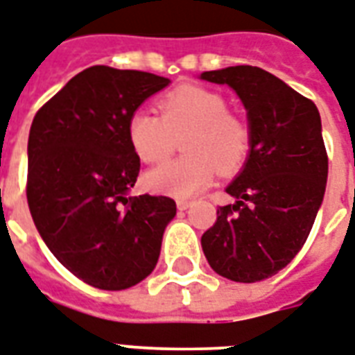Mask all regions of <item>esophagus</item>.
Listing matches in <instances>:
<instances>
[{"mask_svg":"<svg viewBox=\"0 0 355 355\" xmlns=\"http://www.w3.org/2000/svg\"><path fill=\"white\" fill-rule=\"evenodd\" d=\"M189 207H191V202H189V201H184V199H178V201H177L178 210H188Z\"/></svg>","mask_w":355,"mask_h":355,"instance_id":"esophagus-1","label":"esophagus"}]
</instances>
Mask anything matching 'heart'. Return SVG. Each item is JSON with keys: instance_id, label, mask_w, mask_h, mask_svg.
Segmentation results:
<instances>
[{"instance_id": "heart-1", "label": "heart", "mask_w": 355, "mask_h": 355, "mask_svg": "<svg viewBox=\"0 0 355 355\" xmlns=\"http://www.w3.org/2000/svg\"><path fill=\"white\" fill-rule=\"evenodd\" d=\"M159 115L135 110L128 119L130 147L145 164L166 159L182 139V158L154 167L145 175L153 191L191 197L207 189L216 177L238 171L250 158V124L229 112V100L214 89L180 85L158 100Z\"/></svg>"}]
</instances>
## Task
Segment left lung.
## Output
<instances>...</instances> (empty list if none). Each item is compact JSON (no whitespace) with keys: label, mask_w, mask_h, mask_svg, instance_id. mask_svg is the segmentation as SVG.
<instances>
[{"label":"left lung","mask_w":355,"mask_h":355,"mask_svg":"<svg viewBox=\"0 0 355 355\" xmlns=\"http://www.w3.org/2000/svg\"><path fill=\"white\" fill-rule=\"evenodd\" d=\"M227 83L248 110L251 143L242 173L227 186L234 205L201 238L216 274L236 283L275 275L309 236L328 180L320 113L285 81L250 64L202 72Z\"/></svg>","instance_id":"1"}]
</instances>
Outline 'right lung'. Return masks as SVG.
Masks as SVG:
<instances>
[{
    "instance_id": "obj_1",
    "label": "right lung",
    "mask_w": 355,
    "mask_h": 355,
    "mask_svg": "<svg viewBox=\"0 0 355 355\" xmlns=\"http://www.w3.org/2000/svg\"><path fill=\"white\" fill-rule=\"evenodd\" d=\"M167 78L96 64L40 107L27 141V205L37 231L69 272L102 291H124L156 266L175 218L171 197H128L139 158L130 115Z\"/></svg>"
}]
</instances>
